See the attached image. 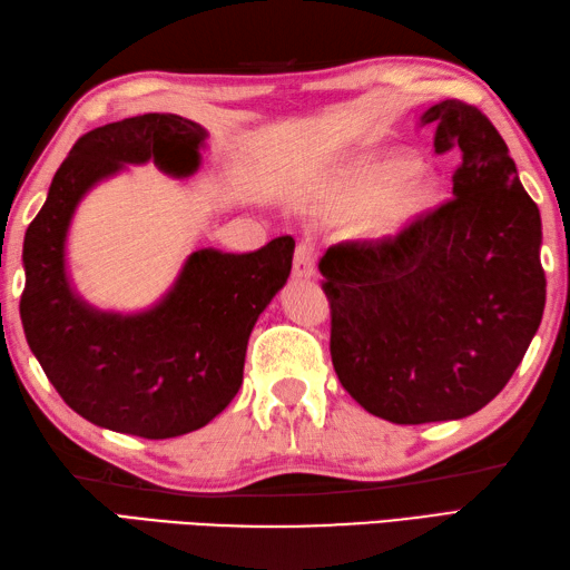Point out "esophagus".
<instances>
[{
    "mask_svg": "<svg viewBox=\"0 0 570 570\" xmlns=\"http://www.w3.org/2000/svg\"><path fill=\"white\" fill-rule=\"evenodd\" d=\"M313 274H316V249L308 242H301L294 254V276L308 278Z\"/></svg>",
    "mask_w": 570,
    "mask_h": 570,
    "instance_id": "esophagus-1",
    "label": "esophagus"
}]
</instances>
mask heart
Instances as JSON below:
<instances>
[{"mask_svg": "<svg viewBox=\"0 0 570 570\" xmlns=\"http://www.w3.org/2000/svg\"><path fill=\"white\" fill-rule=\"evenodd\" d=\"M416 164L411 159H384V161H374V164H365L362 168L353 174V178L347 180V196L357 200L360 205H370L374 200H380L386 190L394 188L396 184H402L411 174H414ZM421 184L419 180H406L399 190V196L392 200L390 215L399 217L406 215L414 203L421 196Z\"/></svg>", "mask_w": 570, "mask_h": 570, "instance_id": "1", "label": "heart"}]
</instances>
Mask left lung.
<instances>
[{"label": "left lung", "mask_w": 570, "mask_h": 570, "mask_svg": "<svg viewBox=\"0 0 570 570\" xmlns=\"http://www.w3.org/2000/svg\"><path fill=\"white\" fill-rule=\"evenodd\" d=\"M435 154H458L453 198L396 235L328 247L337 380L370 414L431 423L475 414L498 396L547 304L541 215L500 131L478 107L443 100Z\"/></svg>", "instance_id": "left-lung-1"}]
</instances>
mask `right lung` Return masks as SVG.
Instances as JSON below:
<instances>
[{
  "label": "right lung",
  "mask_w": 570,
  "mask_h": 570,
  "mask_svg": "<svg viewBox=\"0 0 570 570\" xmlns=\"http://www.w3.org/2000/svg\"><path fill=\"white\" fill-rule=\"evenodd\" d=\"M205 129L149 112L82 135L56 171L23 237L21 323L63 402L95 426L174 439L213 421L242 386L259 313L292 274L294 237L249 254L198 249L154 308L119 316L85 304L66 274V235L80 198L125 164L190 176Z\"/></svg>",
  "instance_id": "right-lung-1"
}]
</instances>
